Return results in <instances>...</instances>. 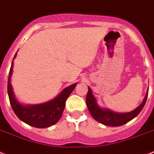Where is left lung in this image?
Listing matches in <instances>:
<instances>
[{
	"mask_svg": "<svg viewBox=\"0 0 154 154\" xmlns=\"http://www.w3.org/2000/svg\"><path fill=\"white\" fill-rule=\"evenodd\" d=\"M147 96H148V94L145 97L143 102L137 109H135L134 111L131 112H128V113H116V112L109 111V110L99 108L96 99L92 94V91L90 87H88L86 102L89 111L95 120H97L104 125L110 126V127H118V126L127 124L128 122L134 119L135 116L139 114L146 102Z\"/></svg>",
	"mask_w": 154,
	"mask_h": 154,
	"instance_id": "left-lung-1",
	"label": "left lung"
}]
</instances>
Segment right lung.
Here are the masks:
<instances>
[{"mask_svg": "<svg viewBox=\"0 0 154 154\" xmlns=\"http://www.w3.org/2000/svg\"><path fill=\"white\" fill-rule=\"evenodd\" d=\"M16 53L14 56L16 57ZM13 60L11 62L9 71V77L8 79V94L12 110L20 120L29 125L38 128H45L50 127L59 121L65 107L66 100L72 94L76 86V83L65 88L55 99L42 105L23 106L19 104L14 97L11 87V75L12 73Z\"/></svg>", "mask_w": 154, "mask_h": 154, "instance_id": "obj_1", "label": "right lung"}]
</instances>
